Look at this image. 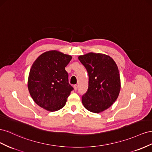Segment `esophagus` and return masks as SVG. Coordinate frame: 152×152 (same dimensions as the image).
<instances>
[{
  "label": "esophagus",
  "instance_id": "1",
  "mask_svg": "<svg viewBox=\"0 0 152 152\" xmlns=\"http://www.w3.org/2000/svg\"><path fill=\"white\" fill-rule=\"evenodd\" d=\"M73 86H74V89H75V90H76L77 89V85H75Z\"/></svg>",
  "mask_w": 152,
  "mask_h": 152
}]
</instances>
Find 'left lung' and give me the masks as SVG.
Here are the masks:
<instances>
[{
  "mask_svg": "<svg viewBox=\"0 0 152 152\" xmlns=\"http://www.w3.org/2000/svg\"><path fill=\"white\" fill-rule=\"evenodd\" d=\"M78 59L88 74V88L82 96L86 110L99 113L108 109L118 97L121 83L118 67L109 55L90 52Z\"/></svg>",
  "mask_w": 152,
  "mask_h": 152,
  "instance_id": "obj_1",
  "label": "left lung"
}]
</instances>
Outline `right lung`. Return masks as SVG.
Segmentation results:
<instances>
[{"instance_id": "1", "label": "right lung", "mask_w": 152, "mask_h": 152, "mask_svg": "<svg viewBox=\"0 0 152 152\" xmlns=\"http://www.w3.org/2000/svg\"><path fill=\"white\" fill-rule=\"evenodd\" d=\"M71 55L57 50L46 51L34 61L28 77V89L34 101L48 111L62 108L73 90L65 67Z\"/></svg>"}]
</instances>
